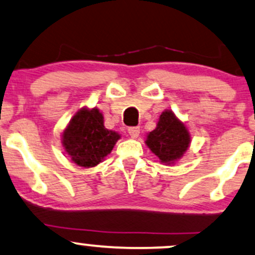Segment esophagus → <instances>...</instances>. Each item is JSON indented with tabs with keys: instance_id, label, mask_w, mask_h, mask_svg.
<instances>
[{
	"instance_id": "1",
	"label": "esophagus",
	"mask_w": 255,
	"mask_h": 255,
	"mask_svg": "<svg viewBox=\"0 0 255 255\" xmlns=\"http://www.w3.org/2000/svg\"><path fill=\"white\" fill-rule=\"evenodd\" d=\"M128 133H129V135L131 137H134V139H135V137L139 136L140 128L139 127H129L128 128Z\"/></svg>"
}]
</instances>
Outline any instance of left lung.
<instances>
[{"label":"left lung","mask_w":255,"mask_h":255,"mask_svg":"<svg viewBox=\"0 0 255 255\" xmlns=\"http://www.w3.org/2000/svg\"><path fill=\"white\" fill-rule=\"evenodd\" d=\"M145 144L160 163L174 165L189 148L191 134L184 122L166 109L160 114L156 128L147 133Z\"/></svg>","instance_id":"obj_1"}]
</instances>
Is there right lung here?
<instances>
[{
    "mask_svg": "<svg viewBox=\"0 0 255 255\" xmlns=\"http://www.w3.org/2000/svg\"><path fill=\"white\" fill-rule=\"evenodd\" d=\"M62 146L72 162L93 168L103 162L121 139L115 130L104 127L103 114L97 108H81L62 131Z\"/></svg>",
    "mask_w": 255,
    "mask_h": 255,
    "instance_id": "right-lung-1",
    "label": "right lung"
}]
</instances>
